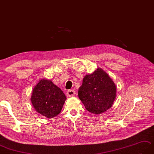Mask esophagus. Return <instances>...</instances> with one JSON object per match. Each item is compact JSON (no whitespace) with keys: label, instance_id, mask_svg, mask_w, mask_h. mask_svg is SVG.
Instances as JSON below:
<instances>
[{"label":"esophagus","instance_id":"obj_1","mask_svg":"<svg viewBox=\"0 0 154 154\" xmlns=\"http://www.w3.org/2000/svg\"><path fill=\"white\" fill-rule=\"evenodd\" d=\"M67 97H71V96H73L75 94V91L74 90H68L66 92Z\"/></svg>","mask_w":154,"mask_h":154}]
</instances>
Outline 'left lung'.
Masks as SVG:
<instances>
[{"label": "left lung", "instance_id": "obj_1", "mask_svg": "<svg viewBox=\"0 0 154 154\" xmlns=\"http://www.w3.org/2000/svg\"><path fill=\"white\" fill-rule=\"evenodd\" d=\"M78 96L86 109L100 114L112 106L116 97V86L104 71L98 68L85 76Z\"/></svg>", "mask_w": 154, "mask_h": 154}]
</instances>
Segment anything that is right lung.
Returning <instances> with one entry per match:
<instances>
[{
    "mask_svg": "<svg viewBox=\"0 0 154 154\" xmlns=\"http://www.w3.org/2000/svg\"><path fill=\"white\" fill-rule=\"evenodd\" d=\"M66 100V95L63 91L52 81L46 79L38 81L33 88L31 97L35 109L46 118L58 116Z\"/></svg>",
    "mask_w": 154,
    "mask_h": 154,
    "instance_id": "add662e5",
    "label": "right lung"
}]
</instances>
